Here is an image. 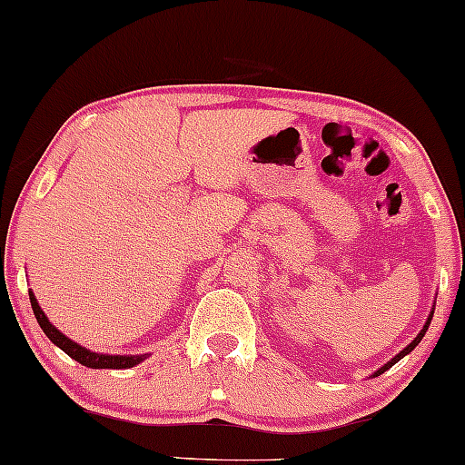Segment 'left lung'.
<instances>
[{
    "label": "left lung",
    "instance_id": "8db88e82",
    "mask_svg": "<svg viewBox=\"0 0 465 465\" xmlns=\"http://www.w3.org/2000/svg\"><path fill=\"white\" fill-rule=\"evenodd\" d=\"M433 310H436V303H433V307H431V312H430V316H427V321H425V324H423V329H420V331H419V335H417V337H414V340H412V341H410V343H408V346H406V348H403V351H401L400 354H395V357H393V359H391V361H387V363H384L382 367H380V370H378V371H373V373H371V376H373V378H376V376H380V373H384V371H387V370H389V367H393V365L397 363V361H400V359H403V357H406V354H410V352H412V351H414V348H417V346H419V343H420V340H423V337H425V333H427V329H430V324H431V318H433Z\"/></svg>",
    "mask_w": 465,
    "mask_h": 465
}]
</instances>
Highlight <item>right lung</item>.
Returning <instances> with one entry per match:
<instances>
[{"label":"right lung","mask_w":465,"mask_h":465,"mask_svg":"<svg viewBox=\"0 0 465 465\" xmlns=\"http://www.w3.org/2000/svg\"><path fill=\"white\" fill-rule=\"evenodd\" d=\"M29 301H32L35 321H38L40 329L45 331L48 340L55 343L57 348H62L70 359L78 361L81 365L92 367V370H128V367L143 363V361L149 357V354H102V352L87 351L85 346H81V343L72 341L70 337H65L55 324L48 322L46 313L42 312V307L38 305V299H35V294L32 291H29Z\"/></svg>","instance_id":"obj_1"}]
</instances>
